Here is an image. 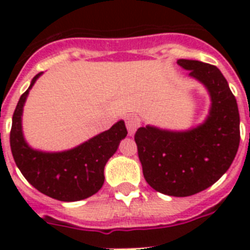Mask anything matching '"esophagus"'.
<instances>
[{
	"mask_svg": "<svg viewBox=\"0 0 250 250\" xmlns=\"http://www.w3.org/2000/svg\"><path fill=\"white\" fill-rule=\"evenodd\" d=\"M125 127L128 129V135L132 136L135 131L139 127V121H137L136 115H133V114H128V115H125Z\"/></svg>",
	"mask_w": 250,
	"mask_h": 250,
	"instance_id": "esophagus-1",
	"label": "esophagus"
}]
</instances>
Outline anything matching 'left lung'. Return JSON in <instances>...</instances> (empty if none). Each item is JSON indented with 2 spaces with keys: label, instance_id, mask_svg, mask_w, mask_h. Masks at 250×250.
Returning <instances> with one entry per match:
<instances>
[{
  "label": "left lung",
  "instance_id": "obj_1",
  "mask_svg": "<svg viewBox=\"0 0 250 250\" xmlns=\"http://www.w3.org/2000/svg\"><path fill=\"white\" fill-rule=\"evenodd\" d=\"M178 64L209 92L206 121L180 132L145 125L136 131L135 141L149 186L187 197L213 186L229 168L240 143V115L236 98L215 66L192 60H179Z\"/></svg>",
  "mask_w": 250,
  "mask_h": 250
}]
</instances>
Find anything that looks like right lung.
Segmentation results:
<instances>
[{"label":"right lung","mask_w":250,"mask_h":250,"mask_svg":"<svg viewBox=\"0 0 250 250\" xmlns=\"http://www.w3.org/2000/svg\"><path fill=\"white\" fill-rule=\"evenodd\" d=\"M40 75L41 72L33 78L14 111L10 131L14 161L29 184L41 193L60 201H80L101 189L106 162L117 152L122 139L127 136V128L125 122L119 121L105 132L64 152L46 153L32 149L23 136L21 114L29 89Z\"/></svg>","instance_id":"right-lung-1"}]
</instances>
